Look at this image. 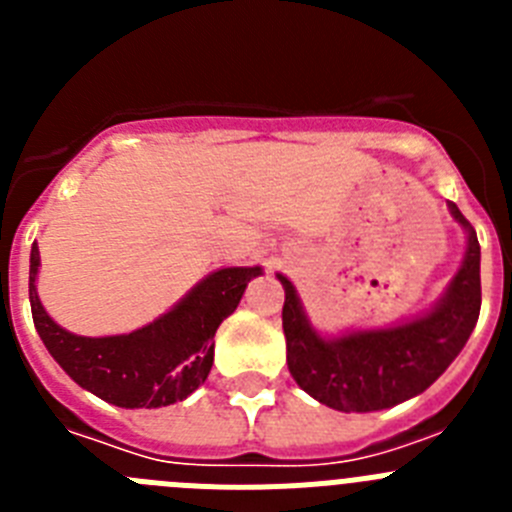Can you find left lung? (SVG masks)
<instances>
[{
    "label": "left lung",
    "mask_w": 512,
    "mask_h": 512,
    "mask_svg": "<svg viewBox=\"0 0 512 512\" xmlns=\"http://www.w3.org/2000/svg\"><path fill=\"white\" fill-rule=\"evenodd\" d=\"M449 212L467 233L464 261L431 310L397 325L323 336L312 328L295 284L277 274L284 287L287 366L307 395L341 413H374L420 395L449 369L482 305L477 233L454 202Z\"/></svg>",
    "instance_id": "left-lung-1"
}]
</instances>
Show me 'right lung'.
Listing matches in <instances>:
<instances>
[{
    "instance_id": "add662e5",
    "label": "right lung",
    "mask_w": 512,
    "mask_h": 512,
    "mask_svg": "<svg viewBox=\"0 0 512 512\" xmlns=\"http://www.w3.org/2000/svg\"><path fill=\"white\" fill-rule=\"evenodd\" d=\"M40 251H30V307L48 354L79 387L117 408H166L187 400L215 359V330L238 307L261 266H228L194 284L169 312L122 336H76L45 312L38 297Z\"/></svg>"
}]
</instances>
